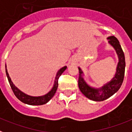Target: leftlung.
Segmentation results:
<instances>
[{
    "mask_svg": "<svg viewBox=\"0 0 132 132\" xmlns=\"http://www.w3.org/2000/svg\"><path fill=\"white\" fill-rule=\"evenodd\" d=\"M108 42L113 46L118 56V63L116 68V74L110 81L107 82L100 88H94L88 86L85 81L82 77V70L79 67V76L78 85L81 93L88 98L92 101L101 102L110 98L120 89L123 82L125 73V56L123 53L121 45L117 38L114 36H110L108 38Z\"/></svg>",
    "mask_w": 132,
    "mask_h": 132,
    "instance_id": "1",
    "label": "left lung"
}]
</instances>
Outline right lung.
<instances>
[{
  "instance_id": "right-lung-1",
  "label": "right lung",
  "mask_w": 132,
  "mask_h": 132,
  "mask_svg": "<svg viewBox=\"0 0 132 132\" xmlns=\"http://www.w3.org/2000/svg\"><path fill=\"white\" fill-rule=\"evenodd\" d=\"M5 67L7 78H8V80H9V83H10V87H11L14 94H15V96L17 97V98L19 99L21 102H24V103L25 104H29V105H42V104H46L47 102H48L49 101L52 99V98L54 96V94H55L56 93V90L57 89L58 79H59V77H60L61 75V74L63 73L64 71L67 69V67L65 66V67H62V68L60 69L58 71L56 75L53 87L47 94H45L44 96H29L28 94H26L25 93H24L23 92L20 91L17 87H15V85H14L13 82H12L11 79H10V77H9V73H8V71H7L6 65Z\"/></svg>"
}]
</instances>
